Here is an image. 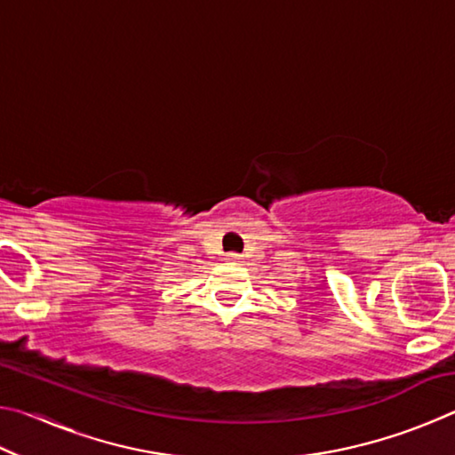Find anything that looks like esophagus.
<instances>
[{
    "instance_id": "esophagus-1",
    "label": "esophagus",
    "mask_w": 455,
    "mask_h": 455,
    "mask_svg": "<svg viewBox=\"0 0 455 455\" xmlns=\"http://www.w3.org/2000/svg\"><path fill=\"white\" fill-rule=\"evenodd\" d=\"M227 260L228 263H238V260H241V255H238V252H228Z\"/></svg>"
}]
</instances>
